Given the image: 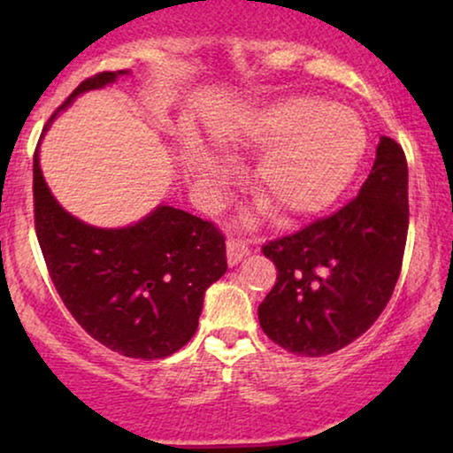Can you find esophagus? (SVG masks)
I'll use <instances>...</instances> for the list:
<instances>
[{"instance_id":"obj_1","label":"esophagus","mask_w":453,"mask_h":453,"mask_svg":"<svg viewBox=\"0 0 453 453\" xmlns=\"http://www.w3.org/2000/svg\"><path fill=\"white\" fill-rule=\"evenodd\" d=\"M250 256V247L241 239H228L226 241V259L228 265H237L241 259Z\"/></svg>"}]
</instances>
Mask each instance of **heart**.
Masks as SVG:
<instances>
[{
	"mask_svg": "<svg viewBox=\"0 0 453 453\" xmlns=\"http://www.w3.org/2000/svg\"><path fill=\"white\" fill-rule=\"evenodd\" d=\"M245 144L264 150L253 171L259 212L295 222L332 208L350 188L367 157V127L355 111L313 95L276 98L250 117ZM197 183L210 194L225 188L231 166L216 154L191 157Z\"/></svg>",
	"mask_w": 453,
	"mask_h": 453,
	"instance_id": "heart-1",
	"label": "heart"
}]
</instances>
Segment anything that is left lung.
<instances>
[{
	"instance_id": "8db88e82",
	"label": "left lung",
	"mask_w": 453,
	"mask_h": 453,
	"mask_svg": "<svg viewBox=\"0 0 453 453\" xmlns=\"http://www.w3.org/2000/svg\"><path fill=\"white\" fill-rule=\"evenodd\" d=\"M408 233L404 150L381 135L355 200L264 245L274 288L257 307L272 342L301 357L332 355L373 326L392 299Z\"/></svg>"
}]
</instances>
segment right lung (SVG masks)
<instances>
[{
	"label": "right lung",
	"mask_w": 453,
	"mask_h": 453,
	"mask_svg": "<svg viewBox=\"0 0 453 453\" xmlns=\"http://www.w3.org/2000/svg\"><path fill=\"white\" fill-rule=\"evenodd\" d=\"M127 70L84 80L55 111L80 95L113 84ZM35 226L49 276L73 319L92 338L132 358H165L197 330L203 293L226 272L225 237L212 222L157 206L121 228L86 225L59 206L33 163Z\"/></svg>",
	"instance_id": "1"
}]
</instances>
